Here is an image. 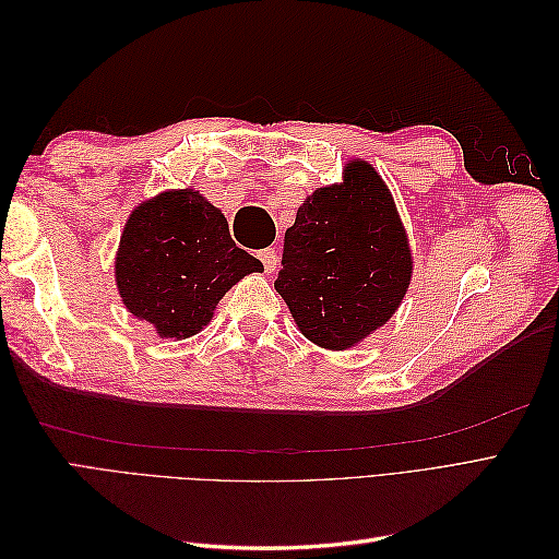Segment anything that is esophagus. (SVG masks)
Instances as JSON below:
<instances>
[{
  "instance_id": "1",
  "label": "esophagus",
  "mask_w": 559,
  "mask_h": 559,
  "mask_svg": "<svg viewBox=\"0 0 559 559\" xmlns=\"http://www.w3.org/2000/svg\"><path fill=\"white\" fill-rule=\"evenodd\" d=\"M259 259L265 267V273H275L277 265H280V259H277V251L275 249H263L259 251Z\"/></svg>"
}]
</instances>
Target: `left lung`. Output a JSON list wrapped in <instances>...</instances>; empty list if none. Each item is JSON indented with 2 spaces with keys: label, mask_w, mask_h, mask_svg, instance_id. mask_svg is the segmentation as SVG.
Wrapping results in <instances>:
<instances>
[{
  "label": "left lung",
  "mask_w": 559,
  "mask_h": 559,
  "mask_svg": "<svg viewBox=\"0 0 559 559\" xmlns=\"http://www.w3.org/2000/svg\"><path fill=\"white\" fill-rule=\"evenodd\" d=\"M413 277L408 235L373 165L357 158L324 186L284 233L275 289L298 331L324 349H347L384 326Z\"/></svg>",
  "instance_id": "8db88e82"
}]
</instances>
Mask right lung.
<instances>
[{"mask_svg":"<svg viewBox=\"0 0 559 559\" xmlns=\"http://www.w3.org/2000/svg\"><path fill=\"white\" fill-rule=\"evenodd\" d=\"M114 270L128 312L183 341L210 324L233 284L263 265L233 242L222 210L193 189H173L132 210Z\"/></svg>","mask_w":559,"mask_h":559,"instance_id":"1","label":"right lung"}]
</instances>
